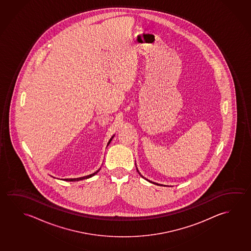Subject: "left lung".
Masks as SVG:
<instances>
[{
  "label": "left lung",
  "mask_w": 251,
  "mask_h": 251,
  "mask_svg": "<svg viewBox=\"0 0 251 251\" xmlns=\"http://www.w3.org/2000/svg\"><path fill=\"white\" fill-rule=\"evenodd\" d=\"M137 171L139 172V170H138V168H137ZM139 175H140V176H141V177H143V176H142V175H140V173H139ZM143 178H144V177H143ZM144 179H146V178H144ZM147 179V180H148V181H149V182H151V183L157 184V185H159V186H163V185H160V184L155 183V182H152V181H150V180H149V179Z\"/></svg>",
  "instance_id": "left-lung-1"
}]
</instances>
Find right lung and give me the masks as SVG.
<instances>
[{"instance_id":"right-lung-1","label":"right lung","mask_w":251,"mask_h":251,"mask_svg":"<svg viewBox=\"0 0 251 251\" xmlns=\"http://www.w3.org/2000/svg\"><path fill=\"white\" fill-rule=\"evenodd\" d=\"M114 136V135H113ZM113 136L112 137V139L109 140V142H108L107 146L109 144L111 143V141H112V138H113ZM100 171V169L98 170V171H96L95 173H93L92 175H87V176H84V177H80V178H74V179H64V180H66V181H77V180H81V179H88V178H91L92 176H94L96 174H98Z\"/></svg>"}]
</instances>
